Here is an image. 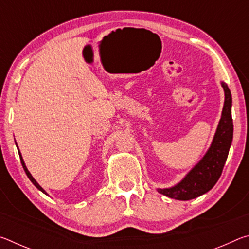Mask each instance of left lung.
Here are the masks:
<instances>
[{
  "mask_svg": "<svg viewBox=\"0 0 249 249\" xmlns=\"http://www.w3.org/2000/svg\"><path fill=\"white\" fill-rule=\"evenodd\" d=\"M222 87L225 92L224 107L215 136L208 153L180 183L169 189H158V192L171 199L187 201L204 195L220 179L233 140L231 95L227 84L222 82Z\"/></svg>",
  "mask_w": 249,
  "mask_h": 249,
  "instance_id": "8db88e82",
  "label": "left lung"
}]
</instances>
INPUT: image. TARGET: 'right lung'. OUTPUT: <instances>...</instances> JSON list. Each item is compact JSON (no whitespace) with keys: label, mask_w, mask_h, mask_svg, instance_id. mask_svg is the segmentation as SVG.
Instances as JSON below:
<instances>
[{"label":"right lung","mask_w":249,"mask_h":249,"mask_svg":"<svg viewBox=\"0 0 249 249\" xmlns=\"http://www.w3.org/2000/svg\"><path fill=\"white\" fill-rule=\"evenodd\" d=\"M18 154H19L20 162H22V165H23V168H24V170H25V172H26V175H27V177H28V178H29V180H31V181H32V182H33V184H34V185H35V187H36L37 189H38V190H40L41 192H44V193H46V192H45V190H44V189H43V188H41V187H40V185H39L38 183H37V182H36V180L33 178V176H32L31 174H29V171L27 170V168H26V166H25V163H24V160H23V158H22V156H20V153H19V151H18Z\"/></svg>","instance_id":"obj_1"}]
</instances>
